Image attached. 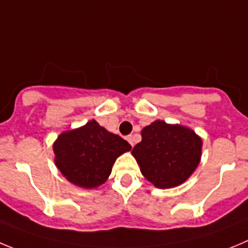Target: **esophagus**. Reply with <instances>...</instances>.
Masks as SVG:
<instances>
[{"mask_svg":"<svg viewBox=\"0 0 248 248\" xmlns=\"http://www.w3.org/2000/svg\"><path fill=\"white\" fill-rule=\"evenodd\" d=\"M127 140H128L131 146H135V138H133V136H128V137H127Z\"/></svg>","mask_w":248,"mask_h":248,"instance_id":"obj_1","label":"esophagus"}]
</instances>
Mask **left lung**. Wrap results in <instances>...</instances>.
Here are the masks:
<instances>
[{
	"instance_id": "obj_1",
	"label": "left lung",
	"mask_w": 248,
	"mask_h": 248,
	"mask_svg": "<svg viewBox=\"0 0 248 248\" xmlns=\"http://www.w3.org/2000/svg\"><path fill=\"white\" fill-rule=\"evenodd\" d=\"M202 146L199 136L188 127L157 120L142 129V140L132 155L147 180L168 189L190 177L200 162Z\"/></svg>"
}]
</instances>
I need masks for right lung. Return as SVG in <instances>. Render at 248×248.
I'll return each mask as SVG.
<instances>
[{
  "label": "right lung",
  "mask_w": 248,
  "mask_h": 248,
  "mask_svg": "<svg viewBox=\"0 0 248 248\" xmlns=\"http://www.w3.org/2000/svg\"><path fill=\"white\" fill-rule=\"evenodd\" d=\"M53 149L60 173L73 184L91 189L106 182L116 158L131 146L93 120L80 128L62 133Z\"/></svg>",
  "instance_id": "right-lung-1"
}]
</instances>
